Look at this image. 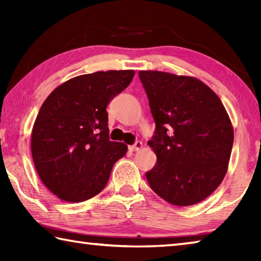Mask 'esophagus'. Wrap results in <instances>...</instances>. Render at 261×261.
I'll return each mask as SVG.
<instances>
[{
  "label": "esophagus",
  "instance_id": "esophagus-1",
  "mask_svg": "<svg viewBox=\"0 0 261 261\" xmlns=\"http://www.w3.org/2000/svg\"><path fill=\"white\" fill-rule=\"evenodd\" d=\"M141 147H143V143H141V141H136L134 145L129 146V149L131 152H136V151H138V149H140Z\"/></svg>",
  "mask_w": 261,
  "mask_h": 261
}]
</instances>
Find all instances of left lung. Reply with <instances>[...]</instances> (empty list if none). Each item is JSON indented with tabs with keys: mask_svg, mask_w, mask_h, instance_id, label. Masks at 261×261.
<instances>
[{
	"mask_svg": "<svg viewBox=\"0 0 261 261\" xmlns=\"http://www.w3.org/2000/svg\"><path fill=\"white\" fill-rule=\"evenodd\" d=\"M155 132L148 145L156 163L149 187L175 206L206 199L222 182L233 129L219 96L199 79L162 71H139Z\"/></svg>",
	"mask_w": 261,
	"mask_h": 261,
	"instance_id": "8db88e82",
	"label": "left lung"
}]
</instances>
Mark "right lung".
Wrapping results in <instances>:
<instances>
[{
	"label": "right lung",
	"mask_w": 261,
	"mask_h": 261,
	"mask_svg": "<svg viewBox=\"0 0 261 261\" xmlns=\"http://www.w3.org/2000/svg\"><path fill=\"white\" fill-rule=\"evenodd\" d=\"M134 70L69 79L42 103L31 135L39 177L60 199L81 202L100 193L127 146L109 140L108 103L129 86Z\"/></svg>",
	"instance_id": "add662e5"
}]
</instances>
